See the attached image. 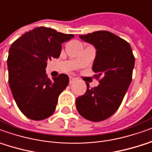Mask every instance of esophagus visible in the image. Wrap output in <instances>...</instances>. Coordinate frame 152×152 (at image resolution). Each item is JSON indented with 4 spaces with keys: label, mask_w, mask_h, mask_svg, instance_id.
<instances>
[{
    "label": "esophagus",
    "mask_w": 152,
    "mask_h": 152,
    "mask_svg": "<svg viewBox=\"0 0 152 152\" xmlns=\"http://www.w3.org/2000/svg\"><path fill=\"white\" fill-rule=\"evenodd\" d=\"M76 78H74V77H70L69 78V83L70 84H72V83H74L75 81H76Z\"/></svg>",
    "instance_id": "1"
}]
</instances>
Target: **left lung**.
<instances>
[{
  "instance_id": "8db88e82",
  "label": "left lung",
  "mask_w": 152,
  "mask_h": 152,
  "mask_svg": "<svg viewBox=\"0 0 152 152\" xmlns=\"http://www.w3.org/2000/svg\"><path fill=\"white\" fill-rule=\"evenodd\" d=\"M97 50L93 64L95 77L101 79L98 86L89 88L76 99L78 113L87 120L100 122L110 118L118 109L132 78L135 58L130 45L106 30L79 35Z\"/></svg>"
}]
</instances>
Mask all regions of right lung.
I'll return each instance as SVG.
<instances>
[{
    "mask_svg": "<svg viewBox=\"0 0 152 152\" xmlns=\"http://www.w3.org/2000/svg\"><path fill=\"white\" fill-rule=\"evenodd\" d=\"M74 36L40 26L22 34L10 46L9 84L19 109L28 118L39 121L54 113L69 78L61 74L50 79L45 72L47 61L58 58L63 43Z\"/></svg>",
    "mask_w": 152,
    "mask_h": 152,
    "instance_id": "1",
    "label": "right lung"
}]
</instances>
